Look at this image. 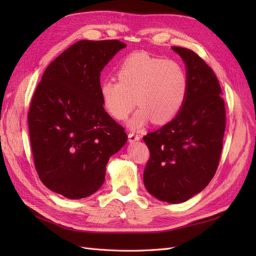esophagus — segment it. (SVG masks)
Masks as SVG:
<instances>
[{"mask_svg":"<svg viewBox=\"0 0 256 256\" xmlns=\"http://www.w3.org/2000/svg\"><path fill=\"white\" fill-rule=\"evenodd\" d=\"M141 138V136L136 134H134V132H129L128 134V140L130 143H134L136 141H138Z\"/></svg>","mask_w":256,"mask_h":256,"instance_id":"obj_1","label":"esophagus"}]
</instances>
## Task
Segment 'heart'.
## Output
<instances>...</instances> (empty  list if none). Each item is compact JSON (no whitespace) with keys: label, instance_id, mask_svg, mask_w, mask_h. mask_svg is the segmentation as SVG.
Wrapping results in <instances>:
<instances>
[{"label":"heart","instance_id":"heart-1","mask_svg":"<svg viewBox=\"0 0 256 256\" xmlns=\"http://www.w3.org/2000/svg\"><path fill=\"white\" fill-rule=\"evenodd\" d=\"M118 81L106 79L99 85L104 109L112 118L125 120L138 106L129 120L132 129H140L152 118L154 124L171 122L180 112L188 96L189 78L184 67L176 60L134 52L118 67Z\"/></svg>","mask_w":256,"mask_h":256}]
</instances>
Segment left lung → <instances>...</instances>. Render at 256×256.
Here are the masks:
<instances>
[{
	"label": "left lung",
	"mask_w": 256,
	"mask_h": 256,
	"mask_svg": "<svg viewBox=\"0 0 256 256\" xmlns=\"http://www.w3.org/2000/svg\"><path fill=\"white\" fill-rule=\"evenodd\" d=\"M172 49L187 67L188 96L176 118L143 138L150 152L143 180L152 196L177 204L202 191L216 174L226 131V104L212 69L190 49Z\"/></svg>",
	"instance_id": "8db88e82"
}]
</instances>
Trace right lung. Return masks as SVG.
I'll use <instances>...</instances> for the list:
<instances>
[{"mask_svg": "<svg viewBox=\"0 0 256 256\" xmlns=\"http://www.w3.org/2000/svg\"><path fill=\"white\" fill-rule=\"evenodd\" d=\"M125 47L116 40L76 42L46 68L30 102L35 168L46 187L67 198L102 187L108 161L127 142L99 95L100 72Z\"/></svg>", "mask_w": 256, "mask_h": 256, "instance_id": "add662e5", "label": "right lung"}]
</instances>
